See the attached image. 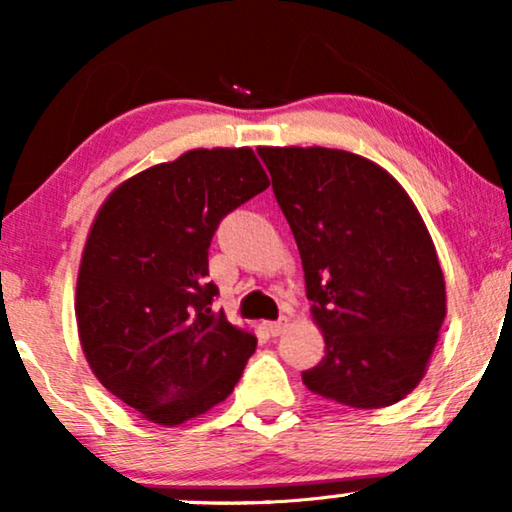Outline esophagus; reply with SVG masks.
Instances as JSON below:
<instances>
[{
	"label": "esophagus",
	"instance_id": "34e87169",
	"mask_svg": "<svg viewBox=\"0 0 512 512\" xmlns=\"http://www.w3.org/2000/svg\"><path fill=\"white\" fill-rule=\"evenodd\" d=\"M286 326H289V321H286V319L282 317L279 321H270V324H268V331H270L272 335H282Z\"/></svg>",
	"mask_w": 512,
	"mask_h": 512
}]
</instances>
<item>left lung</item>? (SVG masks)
Segmentation results:
<instances>
[{
  "mask_svg": "<svg viewBox=\"0 0 512 512\" xmlns=\"http://www.w3.org/2000/svg\"><path fill=\"white\" fill-rule=\"evenodd\" d=\"M296 237L326 354L312 394L387 408L422 382L447 314L445 277L415 202L373 160L324 146H261Z\"/></svg>",
  "mask_w": 512,
  "mask_h": 512,
  "instance_id": "1",
  "label": "left lung"
}]
</instances>
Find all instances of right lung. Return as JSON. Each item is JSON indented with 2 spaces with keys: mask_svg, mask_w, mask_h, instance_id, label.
Masks as SVG:
<instances>
[{
  "mask_svg": "<svg viewBox=\"0 0 512 512\" xmlns=\"http://www.w3.org/2000/svg\"><path fill=\"white\" fill-rule=\"evenodd\" d=\"M270 179L249 146L193 149L107 195L76 279V326L104 389L144 419L179 426L233 394L256 335L237 328L207 282L209 242Z\"/></svg>",
  "mask_w": 512,
  "mask_h": 512,
  "instance_id": "right-lung-1",
  "label": "right lung"
}]
</instances>
